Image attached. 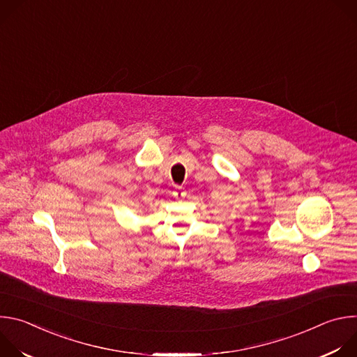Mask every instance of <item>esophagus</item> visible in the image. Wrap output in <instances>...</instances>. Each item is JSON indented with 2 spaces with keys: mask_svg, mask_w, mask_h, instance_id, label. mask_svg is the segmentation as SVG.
Here are the masks:
<instances>
[{
  "mask_svg": "<svg viewBox=\"0 0 357 357\" xmlns=\"http://www.w3.org/2000/svg\"><path fill=\"white\" fill-rule=\"evenodd\" d=\"M174 197H176V199H182V197H185V195H186V192H185V189L183 188H181V186H178L175 190H174Z\"/></svg>",
  "mask_w": 357,
  "mask_h": 357,
  "instance_id": "34e87169",
  "label": "esophagus"
}]
</instances>
